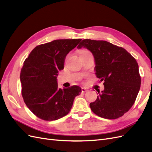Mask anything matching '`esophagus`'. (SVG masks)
Wrapping results in <instances>:
<instances>
[{"label":"esophagus","mask_w":152,"mask_h":152,"mask_svg":"<svg viewBox=\"0 0 152 152\" xmlns=\"http://www.w3.org/2000/svg\"><path fill=\"white\" fill-rule=\"evenodd\" d=\"M88 91V89H86V88H84V87H82V93H86V92H87Z\"/></svg>","instance_id":"34e87169"}]
</instances>
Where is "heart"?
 Wrapping results in <instances>:
<instances>
[{
  "mask_svg": "<svg viewBox=\"0 0 152 152\" xmlns=\"http://www.w3.org/2000/svg\"><path fill=\"white\" fill-rule=\"evenodd\" d=\"M87 52H88V51H87V50H81V51L80 52V54H84V53H87Z\"/></svg>",
  "mask_w": 152,
  "mask_h": 152,
  "instance_id": "heart-1",
  "label": "heart"
}]
</instances>
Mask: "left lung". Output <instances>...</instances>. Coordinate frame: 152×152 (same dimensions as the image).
I'll list each match as a JSON object with an SVG mask.
<instances>
[{
    "label": "left lung",
    "instance_id": "left-lung-1",
    "mask_svg": "<svg viewBox=\"0 0 152 152\" xmlns=\"http://www.w3.org/2000/svg\"><path fill=\"white\" fill-rule=\"evenodd\" d=\"M93 54L96 75L103 81L104 90L90 108L104 118L115 119L127 112L134 103L141 86L139 66L135 58L121 47L105 40L84 39L77 46Z\"/></svg>",
    "mask_w": 152,
    "mask_h": 152
}]
</instances>
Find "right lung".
Masks as SVG:
<instances>
[{
  "label": "right lung",
  "instance_id": "1",
  "mask_svg": "<svg viewBox=\"0 0 152 152\" xmlns=\"http://www.w3.org/2000/svg\"><path fill=\"white\" fill-rule=\"evenodd\" d=\"M82 39H59L35 47L24 61L21 73V94L30 111L44 121L58 120L72 107L80 87H58V72L65 58Z\"/></svg>",
  "mask_w": 152,
  "mask_h": 152
}]
</instances>
